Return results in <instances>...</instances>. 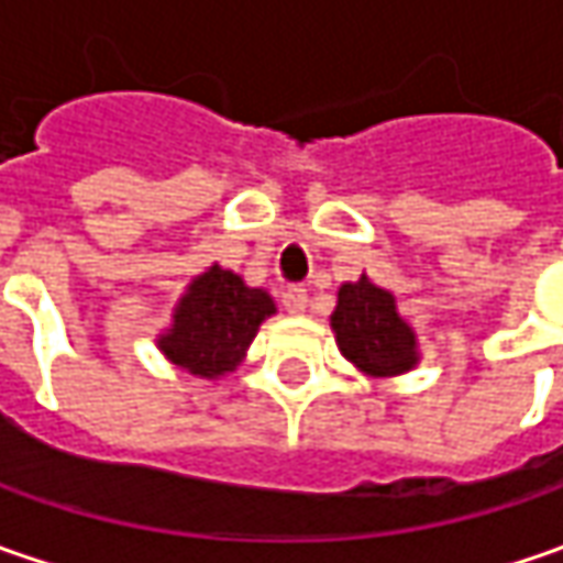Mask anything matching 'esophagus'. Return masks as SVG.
I'll use <instances>...</instances> for the list:
<instances>
[{
    "label": "esophagus",
    "mask_w": 563,
    "mask_h": 563,
    "mask_svg": "<svg viewBox=\"0 0 563 563\" xmlns=\"http://www.w3.org/2000/svg\"><path fill=\"white\" fill-rule=\"evenodd\" d=\"M307 300H310V297H307V288H303V285H288L285 294H282V303H285L288 313H303V310H307Z\"/></svg>",
    "instance_id": "1"
}]
</instances>
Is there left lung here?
Segmentation results:
<instances>
[{"mask_svg":"<svg viewBox=\"0 0 563 563\" xmlns=\"http://www.w3.org/2000/svg\"><path fill=\"white\" fill-rule=\"evenodd\" d=\"M332 329L341 354L369 376H398L417 363V338L395 310V297L366 275L341 285Z\"/></svg>","mask_w":563,"mask_h":563,"instance_id":"8db88e82","label":"left lung"}]
</instances>
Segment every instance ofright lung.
Returning <instances> with one entry per match:
<instances>
[{"label":"right lung","mask_w":563,"mask_h":563,"mask_svg":"<svg viewBox=\"0 0 563 563\" xmlns=\"http://www.w3.org/2000/svg\"><path fill=\"white\" fill-rule=\"evenodd\" d=\"M272 313L269 294L247 288L234 272L212 266L187 288L175 310V325L159 338V347L187 373L216 378L244 360L260 322Z\"/></svg>","instance_id":"add662e5"}]
</instances>
